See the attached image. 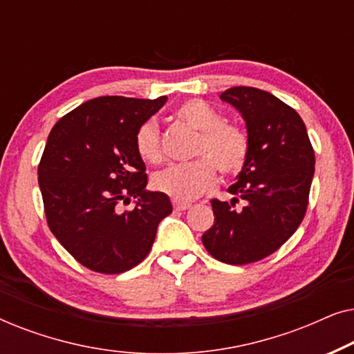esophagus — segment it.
I'll return each instance as SVG.
<instances>
[{
  "label": "esophagus",
  "mask_w": 354,
  "mask_h": 354,
  "mask_svg": "<svg viewBox=\"0 0 354 354\" xmlns=\"http://www.w3.org/2000/svg\"><path fill=\"white\" fill-rule=\"evenodd\" d=\"M172 205H174V209H176V211H185V209H188V207L192 206L190 203L178 201V200H174V201H172Z\"/></svg>",
  "instance_id": "obj_1"
}]
</instances>
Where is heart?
I'll return each mask as SVG.
<instances>
[{"instance_id": "heart-1", "label": "heart", "mask_w": 354, "mask_h": 354, "mask_svg": "<svg viewBox=\"0 0 354 354\" xmlns=\"http://www.w3.org/2000/svg\"><path fill=\"white\" fill-rule=\"evenodd\" d=\"M176 118L198 132L193 156L153 177V187L174 200H192L212 185L216 167L222 176L241 171L250 151L248 133L239 125L224 122L214 108L201 100H188L176 109ZM137 151L143 161L159 164L164 159L156 122L148 120L137 132Z\"/></svg>"}]
</instances>
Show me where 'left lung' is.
<instances>
[{
	"label": "left lung",
	"instance_id": "obj_1",
	"mask_svg": "<svg viewBox=\"0 0 354 354\" xmlns=\"http://www.w3.org/2000/svg\"><path fill=\"white\" fill-rule=\"evenodd\" d=\"M219 98L245 120L250 151L230 203L211 200L214 224L201 240L212 258L241 266L277 251L301 224L314 177V149L293 108L269 91L234 86ZM239 199L241 210L233 206Z\"/></svg>",
	"mask_w": 354,
	"mask_h": 354
}]
</instances>
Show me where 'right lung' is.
Listing matches in <instances>:
<instances>
[{"instance_id": "obj_1", "label": "right lung", "mask_w": 354, "mask_h": 354, "mask_svg": "<svg viewBox=\"0 0 354 354\" xmlns=\"http://www.w3.org/2000/svg\"><path fill=\"white\" fill-rule=\"evenodd\" d=\"M167 96H100L61 118L38 166L48 225L82 266L120 274L147 258L159 222L172 212L167 195L147 190L137 132ZM135 197L132 212L117 205Z\"/></svg>"}]
</instances>
